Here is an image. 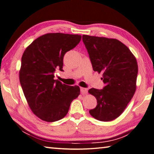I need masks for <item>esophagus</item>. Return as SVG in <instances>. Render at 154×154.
<instances>
[{"label": "esophagus", "mask_w": 154, "mask_h": 154, "mask_svg": "<svg viewBox=\"0 0 154 154\" xmlns=\"http://www.w3.org/2000/svg\"><path fill=\"white\" fill-rule=\"evenodd\" d=\"M80 91H81V93L82 94H85L88 92V89L84 88H80Z\"/></svg>", "instance_id": "obj_1"}]
</instances>
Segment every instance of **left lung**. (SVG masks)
<instances>
[{
    "instance_id": "1",
    "label": "left lung",
    "mask_w": 154,
    "mask_h": 154,
    "mask_svg": "<svg viewBox=\"0 0 154 154\" xmlns=\"http://www.w3.org/2000/svg\"><path fill=\"white\" fill-rule=\"evenodd\" d=\"M94 71L102 72L105 83L102 89L88 92L97 100L96 107L89 110L100 121H110L123 112L136 90L138 65L136 58L124 44L116 39L83 35Z\"/></svg>"
}]
</instances>
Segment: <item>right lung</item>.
Here are the masks:
<instances>
[{
	"label": "right lung",
	"instance_id": "add662e5",
	"mask_svg": "<svg viewBox=\"0 0 154 154\" xmlns=\"http://www.w3.org/2000/svg\"><path fill=\"white\" fill-rule=\"evenodd\" d=\"M82 35L46 33L33 42L21 58L19 81L31 110L38 118L54 122L68 113L79 86L63 84L54 79L56 70L63 71L65 53L79 43Z\"/></svg>",
	"mask_w": 154,
	"mask_h": 154
}]
</instances>
